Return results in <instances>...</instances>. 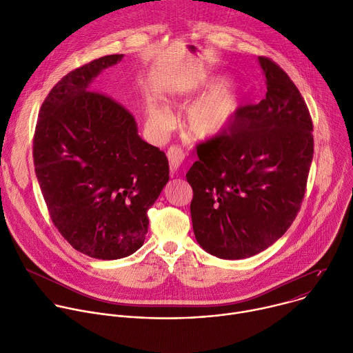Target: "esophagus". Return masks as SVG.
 <instances>
[{"label": "esophagus", "instance_id": "1", "mask_svg": "<svg viewBox=\"0 0 353 353\" xmlns=\"http://www.w3.org/2000/svg\"><path fill=\"white\" fill-rule=\"evenodd\" d=\"M167 157H168V160H170V170H171V172H176L181 168V165H182V163L185 160L183 150L181 147H178V145H174V147H171L168 150Z\"/></svg>", "mask_w": 353, "mask_h": 353}]
</instances>
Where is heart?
Returning <instances> with one entry per match:
<instances>
[{"label":"heart","mask_w":353,"mask_h":353,"mask_svg":"<svg viewBox=\"0 0 353 353\" xmlns=\"http://www.w3.org/2000/svg\"><path fill=\"white\" fill-rule=\"evenodd\" d=\"M201 88L208 91L186 106L182 116V129L193 140H209L220 136L231 126L241 108L243 92L237 83L221 77L212 78ZM145 112L151 132L159 137L165 136L174 123L171 110L161 103L151 102Z\"/></svg>","instance_id":"1"}]
</instances>
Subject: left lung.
I'll use <instances>...</instances> for the list:
<instances>
[{
  "label": "left lung",
  "instance_id": "1",
  "mask_svg": "<svg viewBox=\"0 0 353 353\" xmlns=\"http://www.w3.org/2000/svg\"><path fill=\"white\" fill-rule=\"evenodd\" d=\"M266 97L241 108L228 132L198 145L186 174L194 239L221 259L276 243L300 210L314 152L307 105L289 75L258 57Z\"/></svg>",
  "mask_w": 353,
  "mask_h": 353
}]
</instances>
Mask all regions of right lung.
Here are the masks:
<instances>
[{"label": "right lung", "mask_w": 353, "mask_h": 353, "mask_svg": "<svg viewBox=\"0 0 353 353\" xmlns=\"http://www.w3.org/2000/svg\"><path fill=\"white\" fill-rule=\"evenodd\" d=\"M123 54L99 57L64 75L42 103L33 139L34 172L61 236L97 259L136 252L147 210L170 179L164 151L145 143L133 114L91 90Z\"/></svg>", "instance_id": "1"}]
</instances>
